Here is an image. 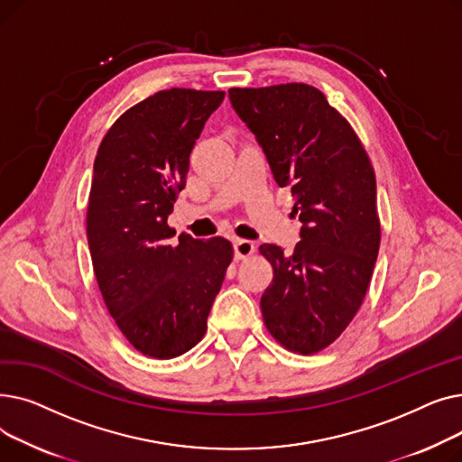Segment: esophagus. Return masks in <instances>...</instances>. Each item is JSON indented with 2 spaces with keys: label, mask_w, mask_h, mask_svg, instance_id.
Here are the masks:
<instances>
[{
  "label": "esophagus",
  "mask_w": 462,
  "mask_h": 462,
  "mask_svg": "<svg viewBox=\"0 0 462 462\" xmlns=\"http://www.w3.org/2000/svg\"><path fill=\"white\" fill-rule=\"evenodd\" d=\"M254 249H256V245L249 239H236V244H234V253H236L237 260L249 258L254 253Z\"/></svg>",
  "instance_id": "esophagus-1"
}]
</instances>
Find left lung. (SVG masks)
Listing matches in <instances>:
<instances>
[{"label": "left lung", "mask_w": 462, "mask_h": 462, "mask_svg": "<svg viewBox=\"0 0 462 462\" xmlns=\"http://www.w3.org/2000/svg\"><path fill=\"white\" fill-rule=\"evenodd\" d=\"M230 101L290 187L301 241L284 256L260 245L273 281L260 309L275 341L294 354L322 352L354 320L380 247L376 180L352 125L309 84L230 88Z\"/></svg>", "instance_id": "obj_1"}]
</instances>
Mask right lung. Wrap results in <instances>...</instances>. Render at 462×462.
<instances>
[{
	"label": "right lung",
	"instance_id": "obj_1",
	"mask_svg": "<svg viewBox=\"0 0 462 462\" xmlns=\"http://www.w3.org/2000/svg\"><path fill=\"white\" fill-rule=\"evenodd\" d=\"M225 91L172 88L121 114L93 164L86 213L91 263L119 331L143 356L172 359L202 341L234 258L225 237L194 239L166 218L189 155Z\"/></svg>",
	"mask_w": 462,
	"mask_h": 462
}]
</instances>
